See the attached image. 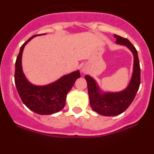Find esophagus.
<instances>
[{
    "label": "esophagus",
    "instance_id": "obj_1",
    "mask_svg": "<svg viewBox=\"0 0 154 154\" xmlns=\"http://www.w3.org/2000/svg\"><path fill=\"white\" fill-rule=\"evenodd\" d=\"M82 72H83V73H85L87 72V70L85 69V68H83V69H82Z\"/></svg>",
    "mask_w": 154,
    "mask_h": 154
}]
</instances>
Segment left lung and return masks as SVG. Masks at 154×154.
I'll list each match as a JSON object with an SVG mask.
<instances>
[{
  "instance_id": "1",
  "label": "left lung",
  "mask_w": 154,
  "mask_h": 154,
  "mask_svg": "<svg viewBox=\"0 0 154 154\" xmlns=\"http://www.w3.org/2000/svg\"><path fill=\"white\" fill-rule=\"evenodd\" d=\"M114 37L116 43L126 45L134 57L133 72L126 89L119 92H103L99 90L96 81L92 77L85 76L91 107L95 112L106 116H117L124 112L133 101L140 84V66L137 49L128 39L117 35H114Z\"/></svg>"
}]
</instances>
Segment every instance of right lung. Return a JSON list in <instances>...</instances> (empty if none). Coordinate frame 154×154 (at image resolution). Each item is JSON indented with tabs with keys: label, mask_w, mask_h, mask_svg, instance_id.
<instances>
[{
	"label": "right lung",
	"mask_w": 154,
	"mask_h": 154,
	"mask_svg": "<svg viewBox=\"0 0 154 154\" xmlns=\"http://www.w3.org/2000/svg\"><path fill=\"white\" fill-rule=\"evenodd\" d=\"M34 35L22 45L15 62L14 82L17 92L24 104L29 109L40 115H51L64 108L68 92L75 82L80 77L79 71L62 76L55 82L47 85H35L30 83L23 73L21 57L25 45Z\"/></svg>",
	"instance_id": "right-lung-1"
}]
</instances>
